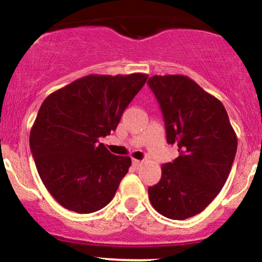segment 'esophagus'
<instances>
[{"label":"esophagus","instance_id":"34e87169","mask_svg":"<svg viewBox=\"0 0 262 262\" xmlns=\"http://www.w3.org/2000/svg\"><path fill=\"white\" fill-rule=\"evenodd\" d=\"M132 164H134V166L136 167V168H139L141 164H142V161H140V160H132Z\"/></svg>","mask_w":262,"mask_h":262}]
</instances>
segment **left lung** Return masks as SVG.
Here are the masks:
<instances>
[{"mask_svg":"<svg viewBox=\"0 0 262 262\" xmlns=\"http://www.w3.org/2000/svg\"><path fill=\"white\" fill-rule=\"evenodd\" d=\"M160 102L167 142L179 156L162 164L148 188L152 207L166 218L184 220L219 194L236 154L237 137L222 101L186 75H154L147 81Z\"/></svg>","mask_w":262,"mask_h":262,"instance_id":"left-lung-1","label":"left lung"}]
</instances>
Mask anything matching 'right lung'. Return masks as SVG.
<instances>
[{
  "mask_svg": "<svg viewBox=\"0 0 262 262\" xmlns=\"http://www.w3.org/2000/svg\"><path fill=\"white\" fill-rule=\"evenodd\" d=\"M148 75L90 74L48 95L29 135L39 177L61 207L88 214L106 207L131 166L100 137L119 125Z\"/></svg>",
  "mask_w": 262,
  "mask_h": 262,
  "instance_id": "obj_1",
  "label": "right lung"
}]
</instances>
